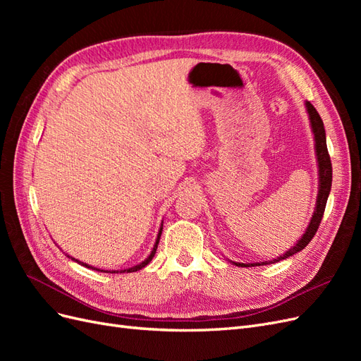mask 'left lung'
Listing matches in <instances>:
<instances>
[{
	"label": "left lung",
	"mask_w": 361,
	"mask_h": 361,
	"mask_svg": "<svg viewBox=\"0 0 361 361\" xmlns=\"http://www.w3.org/2000/svg\"><path fill=\"white\" fill-rule=\"evenodd\" d=\"M305 106H307L312 129H313V134H314V141H316L314 149H316V157H318V166H319L318 200H316V209H314V214L312 216V221L307 227V231H305V233L302 235V238L297 243V245L292 247L289 251H286L285 255L274 259V260H271L272 264H276V262H279V260H283V259H286L289 256H293L295 253H298V251H301L305 245H307L312 241V238L314 236L316 231H318V227L322 221L326 200H329V194H330V190H331L333 167H331V159H330L329 149H326L324 122H322L319 113L316 111V108L310 102L305 104ZM271 262H268V264H271ZM264 264H267V262H264ZM236 267H260V264H236Z\"/></svg>",
	"instance_id": "8db88e82"
}]
</instances>
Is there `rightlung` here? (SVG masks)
<instances>
[{
  "instance_id": "add662e5",
  "label": "right lung",
  "mask_w": 361,
  "mask_h": 361,
  "mask_svg": "<svg viewBox=\"0 0 361 361\" xmlns=\"http://www.w3.org/2000/svg\"><path fill=\"white\" fill-rule=\"evenodd\" d=\"M161 232H162V227L159 228V233H158V238H157V243H155V247H154V250H152V253H150V256L145 260V262H141L140 265H137V267H134V268H129V269H125V271H120V272H135V271H138V269H141V268H145L149 262L154 259V256H155V253H157V248H158V243H159V238H161ZM75 260V259H73ZM78 262V260H76ZM78 264H81V262H78ZM84 267H87V268H92V267H89L87 264H82ZM96 271H101V272H108V271H104V269H96ZM111 272H118V271H111Z\"/></svg>"
}]
</instances>
